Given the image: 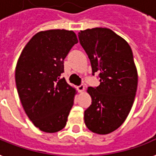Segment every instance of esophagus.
I'll return each instance as SVG.
<instances>
[{"label":"esophagus","mask_w":156,"mask_h":156,"mask_svg":"<svg viewBox=\"0 0 156 156\" xmlns=\"http://www.w3.org/2000/svg\"><path fill=\"white\" fill-rule=\"evenodd\" d=\"M84 90H85V86H84V84H81L80 86H78V90L80 93L83 92Z\"/></svg>","instance_id":"34e87169"}]
</instances>
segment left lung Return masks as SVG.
Wrapping results in <instances>:
<instances>
[{"instance_id": "obj_1", "label": "left lung", "mask_w": 156, "mask_h": 156, "mask_svg": "<svg viewBox=\"0 0 156 156\" xmlns=\"http://www.w3.org/2000/svg\"><path fill=\"white\" fill-rule=\"evenodd\" d=\"M79 41L90 59L92 75L99 73L100 84L88 87L91 104L84 112L87 127L108 134L126 121L138 87V71L130 46L108 28L80 30Z\"/></svg>"}]
</instances>
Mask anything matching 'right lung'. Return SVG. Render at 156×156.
I'll return each instance as SVG.
<instances>
[{
    "instance_id": "obj_1",
    "label": "right lung",
    "mask_w": 156,
    "mask_h": 156,
    "mask_svg": "<svg viewBox=\"0 0 156 156\" xmlns=\"http://www.w3.org/2000/svg\"><path fill=\"white\" fill-rule=\"evenodd\" d=\"M78 42L73 30L40 31L18 58L15 69L18 95L29 119L41 131L56 133L66 126L76 90L61 73L64 60Z\"/></svg>"
}]
</instances>
